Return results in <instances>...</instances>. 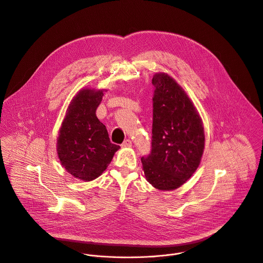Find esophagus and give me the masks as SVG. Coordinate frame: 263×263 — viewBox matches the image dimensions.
Returning <instances> with one entry per match:
<instances>
[{
  "label": "esophagus",
  "mask_w": 263,
  "mask_h": 263,
  "mask_svg": "<svg viewBox=\"0 0 263 263\" xmlns=\"http://www.w3.org/2000/svg\"><path fill=\"white\" fill-rule=\"evenodd\" d=\"M123 148H129V147H132V141L130 140H125L123 143H122V145H121Z\"/></svg>",
  "instance_id": "esophagus-1"
}]
</instances>
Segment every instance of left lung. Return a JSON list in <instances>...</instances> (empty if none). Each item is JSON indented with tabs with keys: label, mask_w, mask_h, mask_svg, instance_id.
Wrapping results in <instances>:
<instances>
[{
	"label": "left lung",
	"mask_w": 263,
	"mask_h": 263,
	"mask_svg": "<svg viewBox=\"0 0 263 263\" xmlns=\"http://www.w3.org/2000/svg\"><path fill=\"white\" fill-rule=\"evenodd\" d=\"M152 151L142 158L143 170L153 187L174 190L198 168L204 150L202 120L184 89L166 73L153 80Z\"/></svg>",
	"instance_id": "8db88e82"
}]
</instances>
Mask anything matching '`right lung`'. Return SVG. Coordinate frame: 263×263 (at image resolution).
<instances>
[{
	"label": "right lung",
	"mask_w": 263,
	"mask_h": 263,
	"mask_svg": "<svg viewBox=\"0 0 263 263\" xmlns=\"http://www.w3.org/2000/svg\"><path fill=\"white\" fill-rule=\"evenodd\" d=\"M106 89H81L70 102L59 130L57 153L62 166L75 178L92 181L108 167L120 149L110 140L96 109Z\"/></svg>",
	"instance_id": "add662e5"
}]
</instances>
